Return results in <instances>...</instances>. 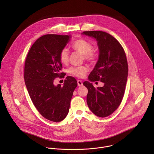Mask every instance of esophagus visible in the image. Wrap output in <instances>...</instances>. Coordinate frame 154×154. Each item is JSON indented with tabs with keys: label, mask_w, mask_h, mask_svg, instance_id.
Returning a JSON list of instances; mask_svg holds the SVG:
<instances>
[{
	"label": "esophagus",
	"mask_w": 154,
	"mask_h": 154,
	"mask_svg": "<svg viewBox=\"0 0 154 154\" xmlns=\"http://www.w3.org/2000/svg\"><path fill=\"white\" fill-rule=\"evenodd\" d=\"M77 82H78V85L79 87H81V86L83 85V83L81 80H78Z\"/></svg>",
	"instance_id": "obj_1"
}]
</instances>
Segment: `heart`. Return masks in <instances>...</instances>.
<instances>
[{"label": "heart", "instance_id": "obj_1", "mask_svg": "<svg viewBox=\"0 0 154 154\" xmlns=\"http://www.w3.org/2000/svg\"><path fill=\"white\" fill-rule=\"evenodd\" d=\"M72 48L83 54L84 59L89 62H93L97 57V53L92 50L93 48L92 44L86 40L79 39L76 40L72 44ZM69 56V52L67 48H64L60 51L59 59L62 64L66 65L68 63ZM88 70V67L85 66H73L68 69L70 74L78 78L84 77Z\"/></svg>", "mask_w": 154, "mask_h": 154}]
</instances>
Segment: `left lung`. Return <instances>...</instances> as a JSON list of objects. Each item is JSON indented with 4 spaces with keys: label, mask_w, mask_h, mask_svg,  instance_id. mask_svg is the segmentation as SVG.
Returning a JSON list of instances; mask_svg holds the SVG:
<instances>
[{
    "label": "left lung",
    "mask_w": 154,
    "mask_h": 154,
    "mask_svg": "<svg viewBox=\"0 0 154 154\" xmlns=\"http://www.w3.org/2000/svg\"><path fill=\"white\" fill-rule=\"evenodd\" d=\"M82 34L92 37L99 49L98 61L84 85L88 89L87 103L97 116H110L120 104L125 91L128 65L126 56L120 43L109 34L100 31H84ZM100 80L103 88H95L91 82Z\"/></svg>",
    "instance_id": "obj_1"
}]
</instances>
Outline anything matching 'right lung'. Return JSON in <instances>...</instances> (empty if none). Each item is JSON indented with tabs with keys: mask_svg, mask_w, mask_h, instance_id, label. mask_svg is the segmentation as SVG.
I'll list each match as a JSON object with an SVG mask.
<instances>
[{
	"mask_svg": "<svg viewBox=\"0 0 154 154\" xmlns=\"http://www.w3.org/2000/svg\"><path fill=\"white\" fill-rule=\"evenodd\" d=\"M71 35L47 34L37 39L31 47L25 62L24 80L29 97L38 112L46 119L59 122L68 114L73 91L78 83L67 76L63 86L54 85L62 65L59 59Z\"/></svg>",
	"mask_w": 154,
	"mask_h": 154,
	"instance_id": "add662e5",
	"label": "right lung"
}]
</instances>
